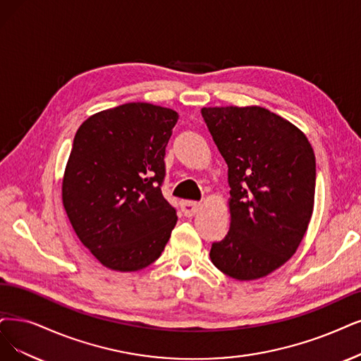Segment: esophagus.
I'll return each instance as SVG.
<instances>
[{"label": "esophagus", "instance_id": "1", "mask_svg": "<svg viewBox=\"0 0 361 361\" xmlns=\"http://www.w3.org/2000/svg\"><path fill=\"white\" fill-rule=\"evenodd\" d=\"M180 207H181V211H183V214L185 217H192L193 214H196L199 207H201V204L195 202V201H183L180 204Z\"/></svg>", "mask_w": 361, "mask_h": 361}]
</instances>
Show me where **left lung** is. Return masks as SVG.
<instances>
[{
	"label": "left lung",
	"instance_id": "8db88e82",
	"mask_svg": "<svg viewBox=\"0 0 361 361\" xmlns=\"http://www.w3.org/2000/svg\"><path fill=\"white\" fill-rule=\"evenodd\" d=\"M228 164L231 229L211 262L239 281L269 275L300 245L314 209L315 156L295 125L262 106L201 110Z\"/></svg>",
	"mask_w": 361,
	"mask_h": 361
}]
</instances>
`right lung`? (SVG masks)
I'll return each mask as SVG.
<instances>
[{
  "mask_svg": "<svg viewBox=\"0 0 361 361\" xmlns=\"http://www.w3.org/2000/svg\"><path fill=\"white\" fill-rule=\"evenodd\" d=\"M178 114L129 102L78 128L62 181V202L82 244L105 268L133 272L162 251L177 211L162 195L165 149Z\"/></svg>",
  "mask_w": 361,
  "mask_h": 361,
  "instance_id": "obj_1",
  "label": "right lung"
}]
</instances>
